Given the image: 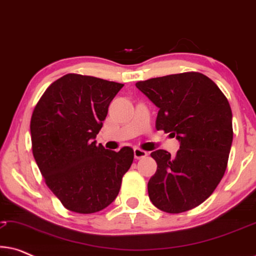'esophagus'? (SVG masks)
I'll return each instance as SVG.
<instances>
[{
    "label": "esophagus",
    "instance_id": "34e87169",
    "mask_svg": "<svg viewBox=\"0 0 256 256\" xmlns=\"http://www.w3.org/2000/svg\"><path fill=\"white\" fill-rule=\"evenodd\" d=\"M148 155V152H144V150L140 149V148H135L134 149V157L136 160H140V158H143V157H146Z\"/></svg>",
    "mask_w": 256,
    "mask_h": 256
}]
</instances>
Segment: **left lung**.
<instances>
[{"mask_svg": "<svg viewBox=\"0 0 256 256\" xmlns=\"http://www.w3.org/2000/svg\"><path fill=\"white\" fill-rule=\"evenodd\" d=\"M136 87L158 107L157 130L180 142L176 156L162 149L152 152L157 170L148 182L150 200L168 213L188 211L213 194L225 174L233 141L228 101L198 72L152 78Z\"/></svg>", "mask_w": 256, "mask_h": 256, "instance_id": "left-lung-1", "label": "left lung"}]
</instances>
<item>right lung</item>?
Wrapping results in <instances>:
<instances>
[{
    "label": "right lung",
    "mask_w": 256,
    "mask_h": 256,
    "mask_svg": "<svg viewBox=\"0 0 256 256\" xmlns=\"http://www.w3.org/2000/svg\"><path fill=\"white\" fill-rule=\"evenodd\" d=\"M124 85L96 76L66 74L45 90L30 122L32 154L45 183L76 213L99 212L112 204L134 150L96 144L108 107Z\"/></svg>",
    "instance_id": "add662e5"
}]
</instances>
